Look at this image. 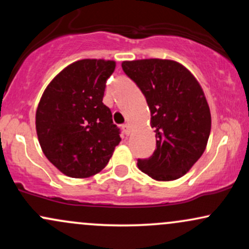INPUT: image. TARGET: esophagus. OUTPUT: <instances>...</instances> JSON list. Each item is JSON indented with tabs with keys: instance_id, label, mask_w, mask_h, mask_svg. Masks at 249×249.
Instances as JSON below:
<instances>
[{
	"instance_id": "esophagus-1",
	"label": "esophagus",
	"mask_w": 249,
	"mask_h": 249,
	"mask_svg": "<svg viewBox=\"0 0 249 249\" xmlns=\"http://www.w3.org/2000/svg\"><path fill=\"white\" fill-rule=\"evenodd\" d=\"M122 128H123V132H124L125 134H126V136H128V134H130V132H131V127H130V125H127V124H124L122 126Z\"/></svg>"
}]
</instances>
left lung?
Returning a JSON list of instances; mask_svg holds the SVG:
<instances>
[{
    "instance_id": "left-lung-1",
    "label": "left lung",
    "mask_w": 249,
    "mask_h": 249,
    "mask_svg": "<svg viewBox=\"0 0 249 249\" xmlns=\"http://www.w3.org/2000/svg\"><path fill=\"white\" fill-rule=\"evenodd\" d=\"M138 85L151 111L157 148L150 158L138 159L142 172L158 181L186 174L206 148L211 112L196 77L171 59H138L122 63Z\"/></svg>"
}]
</instances>
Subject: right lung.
<instances>
[{
  "instance_id": "add662e5",
  "label": "right lung",
  "mask_w": 249,
  "mask_h": 249,
  "mask_svg": "<svg viewBox=\"0 0 249 249\" xmlns=\"http://www.w3.org/2000/svg\"><path fill=\"white\" fill-rule=\"evenodd\" d=\"M116 62L81 59L68 65L43 92L36 131L43 153L65 176L88 178L107 165L121 131L103 103Z\"/></svg>"
}]
</instances>
